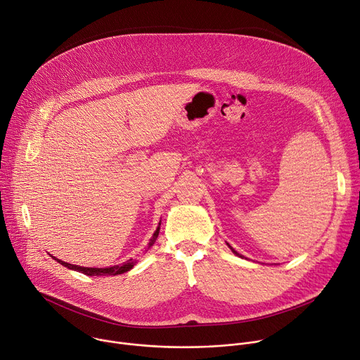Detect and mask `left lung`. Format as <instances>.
<instances>
[{
    "label": "left lung",
    "instance_id": "8db88e82",
    "mask_svg": "<svg viewBox=\"0 0 360 360\" xmlns=\"http://www.w3.org/2000/svg\"><path fill=\"white\" fill-rule=\"evenodd\" d=\"M228 246H229V245H228ZM229 248H231V246H229ZM231 250H232V252H233L236 256H242V255H239V253H238V252H236L233 248H231Z\"/></svg>",
    "mask_w": 360,
    "mask_h": 360
}]
</instances>
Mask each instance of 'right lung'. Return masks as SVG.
Wrapping results in <instances>:
<instances>
[{
	"instance_id": "right-lung-1",
	"label": "right lung",
	"mask_w": 360,
	"mask_h": 360,
	"mask_svg": "<svg viewBox=\"0 0 360 360\" xmlns=\"http://www.w3.org/2000/svg\"><path fill=\"white\" fill-rule=\"evenodd\" d=\"M160 228H161V222L158 224V228L157 231L153 232L152 238L149 239V243H148V249L155 243L158 235H160ZM54 258V256H53ZM58 264H61L63 266L71 269V271H77V272H81L84 275H88V276H115V275H121V274H125L128 271H131L135 265H136V261L134 259H128L127 262L124 264H120V265H114V266H108V268H85V266H79V265H72V264H67L64 261H60L57 258H54Z\"/></svg>"
}]
</instances>
